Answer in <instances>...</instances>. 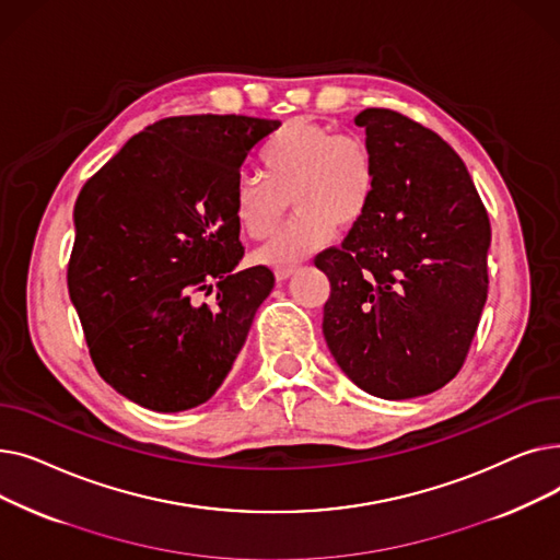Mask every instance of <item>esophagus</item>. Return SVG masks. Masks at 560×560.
I'll return each mask as SVG.
<instances>
[{"label":"esophagus","mask_w":560,"mask_h":560,"mask_svg":"<svg viewBox=\"0 0 560 560\" xmlns=\"http://www.w3.org/2000/svg\"><path fill=\"white\" fill-rule=\"evenodd\" d=\"M292 272H295V268H292V265H281V268L275 270V277H277V281H285Z\"/></svg>","instance_id":"esophagus-1"}]
</instances>
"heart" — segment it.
Masks as SVG:
<instances>
[{
	"label": "heart",
	"mask_w": 560,
	"mask_h": 560,
	"mask_svg": "<svg viewBox=\"0 0 560 560\" xmlns=\"http://www.w3.org/2000/svg\"><path fill=\"white\" fill-rule=\"evenodd\" d=\"M262 176L245 174L233 188V215L254 241H265L281 224L288 201L298 215L256 260L292 265L331 238L336 224L357 226L370 211L376 190V159L359 133H336L313 120H292L260 150Z\"/></svg>",
	"instance_id": "obj_1"
}]
</instances>
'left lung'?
<instances>
[{"label": "left lung", "instance_id": "left-lung-1", "mask_svg": "<svg viewBox=\"0 0 560 560\" xmlns=\"http://www.w3.org/2000/svg\"><path fill=\"white\" fill-rule=\"evenodd\" d=\"M376 159L368 215L315 256L329 277L322 331L340 370L381 399L458 374L488 298L490 220L452 147L388 108L354 120Z\"/></svg>", "mask_w": 560, "mask_h": 560}]
</instances>
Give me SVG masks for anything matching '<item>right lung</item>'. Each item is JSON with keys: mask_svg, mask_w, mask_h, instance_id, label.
Here are the masks:
<instances>
[{"mask_svg": "<svg viewBox=\"0 0 560 560\" xmlns=\"http://www.w3.org/2000/svg\"><path fill=\"white\" fill-rule=\"evenodd\" d=\"M279 125L165 117L81 188L70 300L100 376L138 406L179 413L209 401L272 292L265 265L235 270L245 247L233 188L252 147Z\"/></svg>", "mask_w": 560, "mask_h": 560, "instance_id": "add662e5", "label": "right lung"}]
</instances>
